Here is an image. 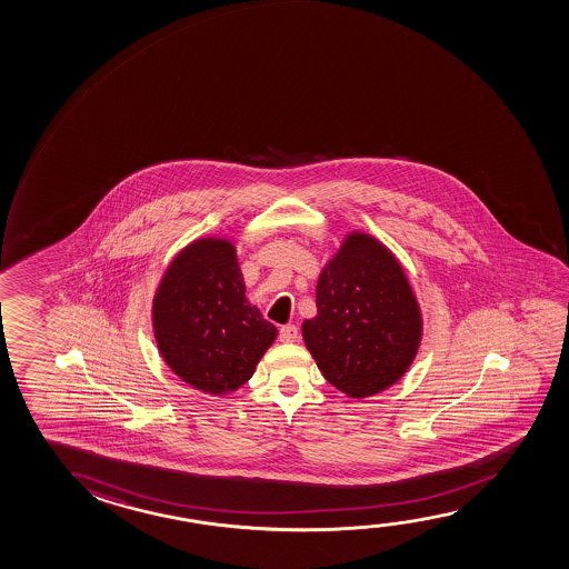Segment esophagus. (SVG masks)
<instances>
[{"instance_id":"esophagus-1","label":"esophagus","mask_w":569,"mask_h":569,"mask_svg":"<svg viewBox=\"0 0 569 569\" xmlns=\"http://www.w3.org/2000/svg\"><path fill=\"white\" fill-rule=\"evenodd\" d=\"M297 338H299V329H297L296 325H286V327H281V342H297Z\"/></svg>"}]
</instances>
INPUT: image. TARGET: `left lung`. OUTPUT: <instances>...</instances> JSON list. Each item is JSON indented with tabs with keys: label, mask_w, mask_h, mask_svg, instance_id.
<instances>
[{
	"label": "left lung",
	"mask_w": 569,
	"mask_h": 569,
	"mask_svg": "<svg viewBox=\"0 0 569 569\" xmlns=\"http://www.w3.org/2000/svg\"><path fill=\"white\" fill-rule=\"evenodd\" d=\"M303 340L329 383L352 399L391 388L409 370L422 317L403 266L371 234H347L317 281Z\"/></svg>",
	"instance_id": "left-lung-1"
}]
</instances>
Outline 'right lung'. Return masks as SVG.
<instances>
[{
    "mask_svg": "<svg viewBox=\"0 0 569 569\" xmlns=\"http://www.w3.org/2000/svg\"><path fill=\"white\" fill-rule=\"evenodd\" d=\"M168 368L191 388L227 396L252 378L278 329L250 306L231 240H193L173 258L152 301Z\"/></svg>",
    "mask_w": 569,
    "mask_h": 569,
    "instance_id": "1",
    "label": "right lung"
}]
</instances>
